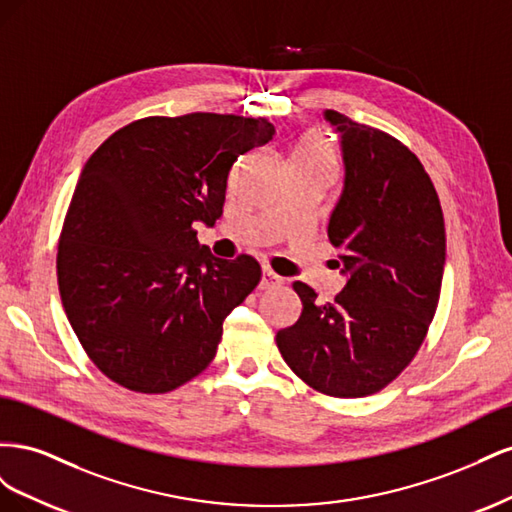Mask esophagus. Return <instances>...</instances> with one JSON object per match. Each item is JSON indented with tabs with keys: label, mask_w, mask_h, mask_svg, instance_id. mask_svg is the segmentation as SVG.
Here are the masks:
<instances>
[{
	"label": "esophagus",
	"mask_w": 512,
	"mask_h": 512,
	"mask_svg": "<svg viewBox=\"0 0 512 512\" xmlns=\"http://www.w3.org/2000/svg\"><path fill=\"white\" fill-rule=\"evenodd\" d=\"M284 284V277H280L277 273H273L271 269H262V277H260V288L269 290V288H280Z\"/></svg>",
	"instance_id": "34e87169"
}]
</instances>
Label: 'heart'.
Masks as SVG:
<instances>
[{"label": "heart", "mask_w": 512, "mask_h": 512, "mask_svg": "<svg viewBox=\"0 0 512 512\" xmlns=\"http://www.w3.org/2000/svg\"><path fill=\"white\" fill-rule=\"evenodd\" d=\"M294 156L331 166V153H329L327 147H324V145L318 141V138H305V141L297 147V151H294Z\"/></svg>", "instance_id": "b5f03b06"}]
</instances>
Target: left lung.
Returning a JSON list of instances; mask_svg holds the SVG:
<instances>
[{"label": "left lung", "instance_id": "8db88e82", "mask_svg": "<svg viewBox=\"0 0 512 512\" xmlns=\"http://www.w3.org/2000/svg\"><path fill=\"white\" fill-rule=\"evenodd\" d=\"M342 138L344 190L329 220L346 286L331 303L294 282L303 312L275 342L305 384L331 397L382 391L421 348L436 314L446 232L436 188L397 138L324 111Z\"/></svg>", "mask_w": 512, "mask_h": 512}]
</instances>
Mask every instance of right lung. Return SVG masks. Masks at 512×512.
Returning a JSON list of instances; mask_svg holds the SVG:
<instances>
[{
	"label": "right lung",
	"mask_w": 512,
	"mask_h": 512,
	"mask_svg": "<svg viewBox=\"0 0 512 512\" xmlns=\"http://www.w3.org/2000/svg\"><path fill=\"white\" fill-rule=\"evenodd\" d=\"M273 134L262 117H145L87 160L61 228L57 282L87 356L123 389L168 393L198 376L226 316L258 286L252 256L215 258L192 224H215L232 164Z\"/></svg>",
	"instance_id": "obj_1"
}]
</instances>
